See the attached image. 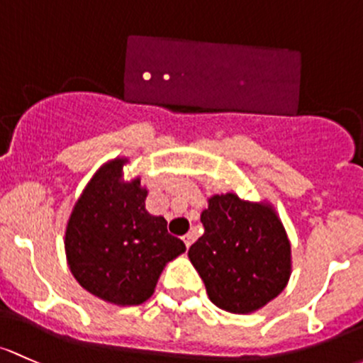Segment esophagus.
Instances as JSON below:
<instances>
[{"instance_id": "obj_1", "label": "esophagus", "mask_w": 363, "mask_h": 363, "mask_svg": "<svg viewBox=\"0 0 363 363\" xmlns=\"http://www.w3.org/2000/svg\"><path fill=\"white\" fill-rule=\"evenodd\" d=\"M182 240H184L186 247H188V249H189V245H191V243H193V235H191V233H188V235L182 236Z\"/></svg>"}]
</instances>
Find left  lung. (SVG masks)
Here are the masks:
<instances>
[{"mask_svg": "<svg viewBox=\"0 0 363 363\" xmlns=\"http://www.w3.org/2000/svg\"><path fill=\"white\" fill-rule=\"evenodd\" d=\"M201 223L205 233L188 255L217 308L245 315L284 291L291 277V243L272 205L235 193L213 194Z\"/></svg>", "mask_w": 363, "mask_h": 363, "instance_id": "obj_1", "label": "left lung"}]
</instances>
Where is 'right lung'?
Here are the masks:
<instances>
[{
  "label": "right lung",
  "mask_w": 363,
  "mask_h": 363,
  "mask_svg": "<svg viewBox=\"0 0 363 363\" xmlns=\"http://www.w3.org/2000/svg\"><path fill=\"white\" fill-rule=\"evenodd\" d=\"M127 158H114L95 172L72 208L66 228L71 273L85 291L135 306L155 292L165 264L186 250L167 231L162 216L146 211L140 179L123 182Z\"/></svg>",
  "instance_id": "add662e5"
}]
</instances>
